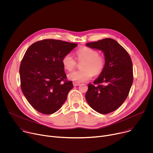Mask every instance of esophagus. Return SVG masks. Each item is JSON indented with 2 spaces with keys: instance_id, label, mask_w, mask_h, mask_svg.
<instances>
[{
  "instance_id": "34e87169",
  "label": "esophagus",
  "mask_w": 153,
  "mask_h": 153,
  "mask_svg": "<svg viewBox=\"0 0 153 153\" xmlns=\"http://www.w3.org/2000/svg\"><path fill=\"white\" fill-rule=\"evenodd\" d=\"M73 85H74V86H78V85H80V83H79V82H73Z\"/></svg>"
}]
</instances>
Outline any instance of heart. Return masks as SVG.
Returning <instances> with one entry per match:
<instances>
[{
    "instance_id": "obj_1",
    "label": "heart",
    "mask_w": 153,
    "mask_h": 153,
    "mask_svg": "<svg viewBox=\"0 0 153 153\" xmlns=\"http://www.w3.org/2000/svg\"><path fill=\"white\" fill-rule=\"evenodd\" d=\"M77 60L84 62L82 64V70L74 71L68 75L70 80L77 82H83L90 80L93 74H99L103 70L105 60L103 56L99 55V52L93 48L83 47L76 51ZM64 68L68 71H73L77 62L70 54L65 55L62 60Z\"/></svg>"
}]
</instances>
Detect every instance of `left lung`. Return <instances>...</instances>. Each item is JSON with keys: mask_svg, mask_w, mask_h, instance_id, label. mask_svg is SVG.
<instances>
[{"mask_svg": "<svg viewBox=\"0 0 153 153\" xmlns=\"http://www.w3.org/2000/svg\"><path fill=\"white\" fill-rule=\"evenodd\" d=\"M86 46L101 50L105 60V67L94 81V85H88L86 100L96 111L102 114L111 113L122 105L132 86L131 59L125 48L113 39L87 43Z\"/></svg>", "mask_w": 153, "mask_h": 153, "instance_id": "obj_1", "label": "left lung"}]
</instances>
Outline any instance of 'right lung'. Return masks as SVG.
I'll list each match as a JSON object with an SVG mask.
<instances>
[{
    "label": "right lung",
    "instance_id": "obj_1",
    "mask_svg": "<svg viewBox=\"0 0 153 153\" xmlns=\"http://www.w3.org/2000/svg\"><path fill=\"white\" fill-rule=\"evenodd\" d=\"M77 45L60 40L37 41L27 50L20 65V86L30 104L37 111H58L73 88L67 80L62 60Z\"/></svg>",
    "mask_w": 153,
    "mask_h": 153
}]
</instances>
